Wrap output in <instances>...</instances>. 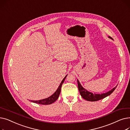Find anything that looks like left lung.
Segmentation results:
<instances>
[{
    "mask_svg": "<svg viewBox=\"0 0 130 130\" xmlns=\"http://www.w3.org/2000/svg\"><path fill=\"white\" fill-rule=\"evenodd\" d=\"M108 37L109 38L113 40V39L112 37H111L110 36H108ZM77 83H78V90L79 91L81 96L84 99L86 100V101H92V102L102 100V99H103L108 96V95H110V94H111L113 93V92L115 90L116 87H117V85L113 88H112L111 90L109 91L108 92H107L105 93H102V94L94 93V94H93V93L88 91L87 90L85 89V88L82 86V85L80 84V82L78 79H77Z\"/></svg>",
    "mask_w": 130,
    "mask_h": 130,
    "instance_id": "1",
    "label": "left lung"
}]
</instances>
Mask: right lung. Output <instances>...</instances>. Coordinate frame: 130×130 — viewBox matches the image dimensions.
<instances>
[{"label": "right lung", "instance_id": "1", "mask_svg": "<svg viewBox=\"0 0 130 130\" xmlns=\"http://www.w3.org/2000/svg\"><path fill=\"white\" fill-rule=\"evenodd\" d=\"M67 76V75L65 76V77L64 78V79L62 80V81L61 82V83L60 84V85H59L58 87L57 88V90L55 91L53 95H52L51 96H50V97L43 99V100H38V101H30L31 102H33V103H37V104H42V105H49V104H51L52 103H53L54 102H55L58 98L59 95L60 94V91H61V86H62L63 83H64V82L66 77V76Z\"/></svg>", "mask_w": 130, "mask_h": 130}]
</instances>
